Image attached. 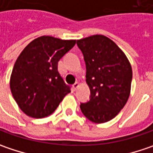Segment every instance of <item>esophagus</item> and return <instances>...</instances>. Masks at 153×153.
I'll return each instance as SVG.
<instances>
[{
    "label": "esophagus",
    "instance_id": "esophagus-1",
    "mask_svg": "<svg viewBox=\"0 0 153 153\" xmlns=\"http://www.w3.org/2000/svg\"><path fill=\"white\" fill-rule=\"evenodd\" d=\"M79 82H76V83L73 85V88H74V91H76V90L79 88Z\"/></svg>",
    "mask_w": 153,
    "mask_h": 153
}]
</instances>
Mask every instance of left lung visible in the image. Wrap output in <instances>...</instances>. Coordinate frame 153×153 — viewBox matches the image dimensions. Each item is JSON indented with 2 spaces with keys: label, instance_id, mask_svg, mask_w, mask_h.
<instances>
[{
  "label": "left lung",
  "instance_id": "8db88e82",
  "mask_svg": "<svg viewBox=\"0 0 153 153\" xmlns=\"http://www.w3.org/2000/svg\"><path fill=\"white\" fill-rule=\"evenodd\" d=\"M86 66L85 81L91 91L80 110L88 120L104 123L116 117L130 95L132 67L123 50L109 37L93 35L77 40Z\"/></svg>",
  "mask_w": 153,
  "mask_h": 153
}]
</instances>
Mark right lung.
<instances>
[{
  "mask_svg": "<svg viewBox=\"0 0 153 153\" xmlns=\"http://www.w3.org/2000/svg\"><path fill=\"white\" fill-rule=\"evenodd\" d=\"M76 43L42 36L31 41L17 58L10 89L19 109L33 118L52 115L71 92L58 72V62Z\"/></svg>",
  "mask_w": 153,
  "mask_h": 153,
  "instance_id": "add662e5",
  "label": "right lung"
}]
</instances>
